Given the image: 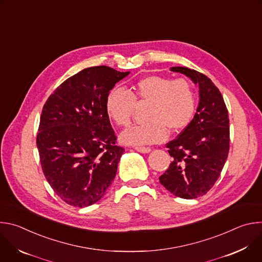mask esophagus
I'll return each mask as SVG.
<instances>
[{
    "label": "esophagus",
    "mask_w": 262,
    "mask_h": 262,
    "mask_svg": "<svg viewBox=\"0 0 262 262\" xmlns=\"http://www.w3.org/2000/svg\"><path fill=\"white\" fill-rule=\"evenodd\" d=\"M135 149L137 151L141 152V154H149L151 151L150 147H135Z\"/></svg>",
    "instance_id": "esophagus-1"
}]
</instances>
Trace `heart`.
I'll list each match as a JSON object with an SVG mask.
<instances>
[{
    "label": "heart",
    "instance_id": "b5f03b06",
    "mask_svg": "<svg viewBox=\"0 0 262 262\" xmlns=\"http://www.w3.org/2000/svg\"><path fill=\"white\" fill-rule=\"evenodd\" d=\"M136 101L150 102L146 123L123 130L122 143L147 145L164 141L172 132L185 128L192 121L196 110V94L185 80H173L160 76H149L137 82L132 92L115 87L105 98L107 115L118 125H128L136 108Z\"/></svg>",
    "mask_w": 262,
    "mask_h": 262
}]
</instances>
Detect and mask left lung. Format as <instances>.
Returning a JSON list of instances; mask_svg holds the SVG:
<instances>
[{
	"label": "left lung",
	"instance_id": "obj_1",
	"mask_svg": "<svg viewBox=\"0 0 262 262\" xmlns=\"http://www.w3.org/2000/svg\"><path fill=\"white\" fill-rule=\"evenodd\" d=\"M199 87L197 112L180 135L167 144L172 163L160 182L176 197L195 199L205 195L217 180L229 152L228 111L210 79L188 67H171Z\"/></svg>",
	"mask_w": 262,
	"mask_h": 262
}]
</instances>
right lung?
Returning <instances> with one entry per match:
<instances>
[{
	"label": "right lung",
	"instance_id": "add662e5",
	"mask_svg": "<svg viewBox=\"0 0 262 262\" xmlns=\"http://www.w3.org/2000/svg\"><path fill=\"white\" fill-rule=\"evenodd\" d=\"M128 74L103 65L85 68L64 81L43 105L36 141L41 168L69 205L96 203L115 178L124 149L115 144L105 98Z\"/></svg>",
	"mask_w": 262,
	"mask_h": 262
}]
</instances>
